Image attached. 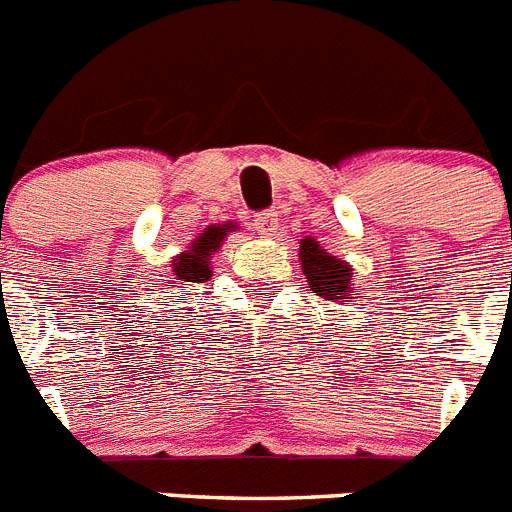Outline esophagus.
<instances>
[{
  "label": "esophagus",
  "mask_w": 512,
  "mask_h": 512,
  "mask_svg": "<svg viewBox=\"0 0 512 512\" xmlns=\"http://www.w3.org/2000/svg\"><path fill=\"white\" fill-rule=\"evenodd\" d=\"M253 225H256V230H259L261 235L271 238V235H277L279 230V215L274 210L256 212V215H253Z\"/></svg>",
  "instance_id": "obj_1"
}]
</instances>
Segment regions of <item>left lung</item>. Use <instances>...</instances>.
<instances>
[{
  "mask_svg": "<svg viewBox=\"0 0 512 512\" xmlns=\"http://www.w3.org/2000/svg\"><path fill=\"white\" fill-rule=\"evenodd\" d=\"M300 261L310 289L323 300L348 302L351 300V274L354 269L346 261L330 256L315 238L300 241Z\"/></svg>",
  "mask_w": 512,
  "mask_h": 512,
  "instance_id": "obj_1",
  "label": "left lung"
}]
</instances>
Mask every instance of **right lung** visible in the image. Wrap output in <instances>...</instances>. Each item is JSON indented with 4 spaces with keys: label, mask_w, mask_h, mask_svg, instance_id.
<instances>
[{
    "label": "right lung",
    "mask_w": 512,
    "mask_h": 512,
    "mask_svg": "<svg viewBox=\"0 0 512 512\" xmlns=\"http://www.w3.org/2000/svg\"><path fill=\"white\" fill-rule=\"evenodd\" d=\"M235 223H217L207 225L197 238L192 241L189 251L179 253L174 261H171V274L166 279V287H176V284H202L212 277L210 259L217 248L223 246L225 235L233 233Z\"/></svg>",
    "instance_id": "right-lung-1"
}]
</instances>
